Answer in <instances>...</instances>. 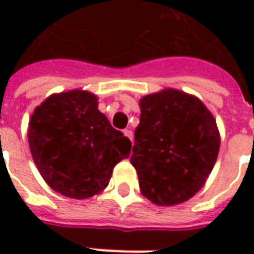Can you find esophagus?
I'll list each match as a JSON object with an SVG mask.
<instances>
[{
  "mask_svg": "<svg viewBox=\"0 0 254 254\" xmlns=\"http://www.w3.org/2000/svg\"><path fill=\"white\" fill-rule=\"evenodd\" d=\"M124 134H125L127 138H130V140L133 138V132L130 129H125V130H124Z\"/></svg>",
  "mask_w": 254,
  "mask_h": 254,
  "instance_id": "esophagus-1",
  "label": "esophagus"
}]
</instances>
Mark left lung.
<instances>
[{
    "mask_svg": "<svg viewBox=\"0 0 254 254\" xmlns=\"http://www.w3.org/2000/svg\"><path fill=\"white\" fill-rule=\"evenodd\" d=\"M130 163L140 190L156 205H177L196 194L211 174L220 134L212 113L194 95L162 89L140 99Z\"/></svg>",
    "mask_w": 254,
    "mask_h": 254,
    "instance_id": "8db88e82",
    "label": "left lung"
}]
</instances>
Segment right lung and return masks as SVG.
I'll return each mask as SVG.
<instances>
[{
	"instance_id": "obj_1",
	"label": "right lung",
	"mask_w": 254,
	"mask_h": 254,
	"mask_svg": "<svg viewBox=\"0 0 254 254\" xmlns=\"http://www.w3.org/2000/svg\"><path fill=\"white\" fill-rule=\"evenodd\" d=\"M32 159L49 187L84 200L103 191L114 166L132 143L98 110V96L83 89L50 95L28 124Z\"/></svg>"
}]
</instances>
